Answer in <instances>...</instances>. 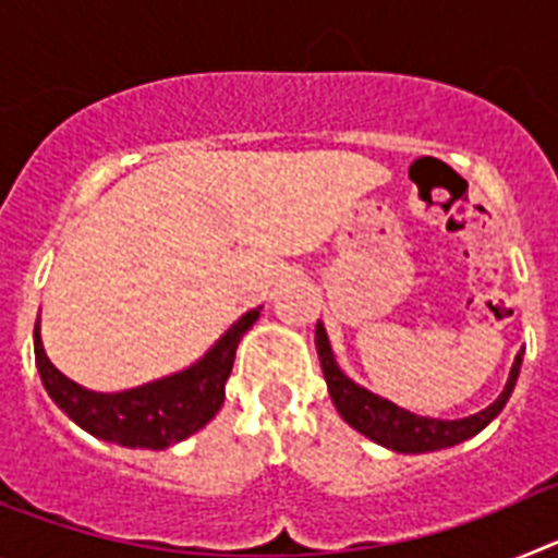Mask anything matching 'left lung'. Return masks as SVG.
Returning <instances> with one entry per match:
<instances>
[{"instance_id":"left-lung-1","label":"left lung","mask_w":558,"mask_h":558,"mask_svg":"<svg viewBox=\"0 0 558 558\" xmlns=\"http://www.w3.org/2000/svg\"><path fill=\"white\" fill-rule=\"evenodd\" d=\"M315 349H318V360H322L329 397H332L340 416L347 418L354 430L363 433L366 438H372V441H377V445L388 447L393 452L445 450V447L461 445V441L472 438L475 433H481L506 408L522 366L520 352L514 357V366H511L509 383H506L502 393L489 408H483L481 413H472L466 418H430L416 416V413L393 405L388 399L377 397V393L366 391L357 383H352L347 374L340 372L338 363H335V354L332 347H329L327 332H324V324L315 327Z\"/></svg>"}]
</instances>
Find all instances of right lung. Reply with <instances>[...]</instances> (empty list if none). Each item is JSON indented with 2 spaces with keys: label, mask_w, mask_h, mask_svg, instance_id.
<instances>
[{
  "label": "right lung",
  "mask_w": 558,
  "mask_h": 558,
  "mask_svg": "<svg viewBox=\"0 0 558 558\" xmlns=\"http://www.w3.org/2000/svg\"><path fill=\"white\" fill-rule=\"evenodd\" d=\"M259 310L263 307L248 310L240 322L231 324L229 332L195 366L153 379L131 391L97 393L63 377L44 352L38 324L33 332L36 366L52 402L86 433L122 447L167 450L170 445H179L186 436L198 433L220 411L226 399V379L234 366L236 343L259 318Z\"/></svg>",
  "instance_id": "1"
}]
</instances>
